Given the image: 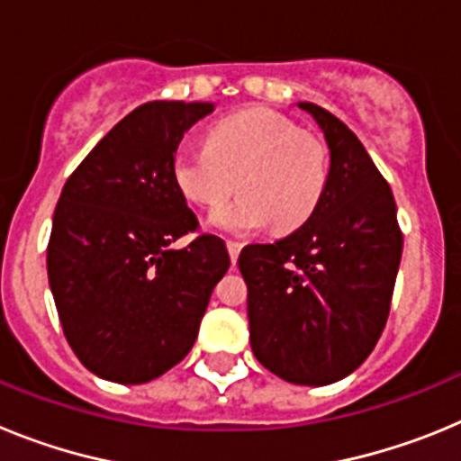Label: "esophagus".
<instances>
[{
	"label": "esophagus",
	"mask_w": 461,
	"mask_h": 461,
	"mask_svg": "<svg viewBox=\"0 0 461 461\" xmlns=\"http://www.w3.org/2000/svg\"><path fill=\"white\" fill-rule=\"evenodd\" d=\"M226 247H228V254H230V260L235 263L240 256V249H242V242H238V240H228Z\"/></svg>",
	"instance_id": "1"
}]
</instances>
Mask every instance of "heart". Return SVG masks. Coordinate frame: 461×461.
<instances>
[{"mask_svg": "<svg viewBox=\"0 0 461 461\" xmlns=\"http://www.w3.org/2000/svg\"><path fill=\"white\" fill-rule=\"evenodd\" d=\"M243 195L210 214L221 233L251 235L303 226L328 185L325 149L312 133L272 110L254 108L219 122L207 148L185 145L173 157V180L186 201L221 205L234 190Z\"/></svg>", "mask_w": 461, "mask_h": 461, "instance_id": "1", "label": "heart"}]
</instances>
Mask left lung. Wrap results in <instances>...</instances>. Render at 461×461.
<instances>
[{
    "instance_id": "1",
    "label": "left lung",
    "mask_w": 461,
    "mask_h": 461,
    "mask_svg": "<svg viewBox=\"0 0 461 461\" xmlns=\"http://www.w3.org/2000/svg\"><path fill=\"white\" fill-rule=\"evenodd\" d=\"M330 173L312 217L238 258L249 295L251 351L284 381L328 385L367 360L390 313L402 260L394 195L356 133L316 104Z\"/></svg>"
}]
</instances>
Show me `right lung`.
<instances>
[{"label": "right lung", "instance_id": "1", "mask_svg": "<svg viewBox=\"0 0 461 461\" xmlns=\"http://www.w3.org/2000/svg\"><path fill=\"white\" fill-rule=\"evenodd\" d=\"M212 104L149 101L68 175L52 217L48 279L59 323L89 372L136 385L191 351L226 242L203 233L175 186L173 157ZM185 234L182 250L172 244Z\"/></svg>", "mask_w": 461, "mask_h": 461}]
</instances>
